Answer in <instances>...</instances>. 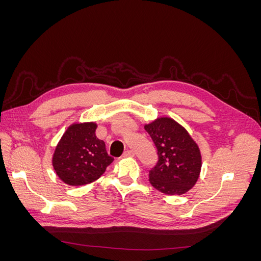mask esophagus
<instances>
[{
  "label": "esophagus",
  "mask_w": 261,
  "mask_h": 261,
  "mask_svg": "<svg viewBox=\"0 0 261 261\" xmlns=\"http://www.w3.org/2000/svg\"><path fill=\"white\" fill-rule=\"evenodd\" d=\"M134 155H135V152H134L133 150H126L123 154V156H134Z\"/></svg>",
  "instance_id": "34e87169"
}]
</instances>
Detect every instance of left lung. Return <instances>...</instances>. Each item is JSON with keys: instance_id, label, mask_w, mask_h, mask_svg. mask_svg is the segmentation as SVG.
Segmentation results:
<instances>
[{"instance_id": "1", "label": "left lung", "mask_w": 261, "mask_h": 261, "mask_svg": "<svg viewBox=\"0 0 261 261\" xmlns=\"http://www.w3.org/2000/svg\"><path fill=\"white\" fill-rule=\"evenodd\" d=\"M145 129L158 150V162L149 171V181L165 195H183L199 178L201 153L184 126L168 116L158 117Z\"/></svg>"}]
</instances>
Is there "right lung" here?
I'll return each mask as SVG.
<instances>
[{
    "label": "right lung",
    "instance_id": "1",
    "mask_svg": "<svg viewBox=\"0 0 261 261\" xmlns=\"http://www.w3.org/2000/svg\"><path fill=\"white\" fill-rule=\"evenodd\" d=\"M96 122L73 123L63 134L52 155L59 178L70 186L92 183L113 162L103 140L96 136Z\"/></svg>",
    "mask_w": 261,
    "mask_h": 261
}]
</instances>
